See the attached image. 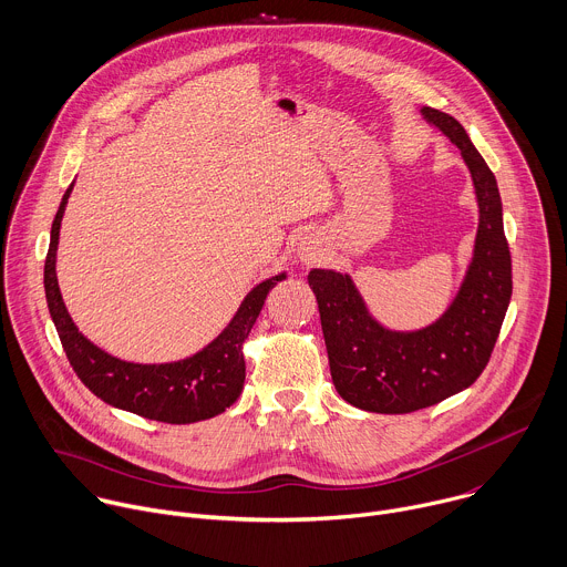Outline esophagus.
I'll return each instance as SVG.
<instances>
[{"mask_svg":"<svg viewBox=\"0 0 567 567\" xmlns=\"http://www.w3.org/2000/svg\"><path fill=\"white\" fill-rule=\"evenodd\" d=\"M312 259H315V252H312V250H303V252H301V261L312 264Z\"/></svg>","mask_w":567,"mask_h":567,"instance_id":"1","label":"esophagus"}]
</instances>
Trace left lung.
<instances>
[{
    "instance_id": "left-lung-1",
    "label": "left lung",
    "mask_w": 567,
    "mask_h": 567,
    "mask_svg": "<svg viewBox=\"0 0 567 567\" xmlns=\"http://www.w3.org/2000/svg\"><path fill=\"white\" fill-rule=\"evenodd\" d=\"M424 121L454 143L478 198L474 257L440 319L420 330H389L369 312L349 275L310 270L330 375L337 393L371 413H411L472 386L485 371L512 299V257L496 176L465 127L431 106Z\"/></svg>"
}]
</instances>
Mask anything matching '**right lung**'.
Returning a JSON list of instances; mask_svg holds the SVG:
<instances>
[{
  "label": "right lung",
  "mask_w": 567,
  "mask_h": 567,
  "mask_svg": "<svg viewBox=\"0 0 567 567\" xmlns=\"http://www.w3.org/2000/svg\"><path fill=\"white\" fill-rule=\"evenodd\" d=\"M73 185L62 196L51 228V244L44 264V290L51 319L58 328L62 349L82 384L102 402L132 411L147 420L189 424L214 417L237 402L244 391L248 339L268 292L286 272L255 286L241 301L233 321L203 351L169 364H134L113 358L91 344L73 323L55 277L60 223Z\"/></svg>",
  "instance_id": "1"
}]
</instances>
